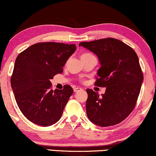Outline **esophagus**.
Wrapping results in <instances>:
<instances>
[{
  "instance_id": "1",
  "label": "esophagus",
  "mask_w": 156,
  "mask_h": 156,
  "mask_svg": "<svg viewBox=\"0 0 156 156\" xmlns=\"http://www.w3.org/2000/svg\"><path fill=\"white\" fill-rule=\"evenodd\" d=\"M80 90H82V89L81 87H75V88H74V92H77L79 91H80Z\"/></svg>"
}]
</instances>
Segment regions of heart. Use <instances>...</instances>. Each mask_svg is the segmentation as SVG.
<instances>
[{
    "mask_svg": "<svg viewBox=\"0 0 156 156\" xmlns=\"http://www.w3.org/2000/svg\"><path fill=\"white\" fill-rule=\"evenodd\" d=\"M91 55V54H89V53H83V54H82L81 57H85V56H87V55Z\"/></svg>",
    "mask_w": 156,
    "mask_h": 156,
    "instance_id": "b5f03b06",
    "label": "heart"
}]
</instances>
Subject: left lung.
Here are the masks:
<instances>
[{"mask_svg": "<svg viewBox=\"0 0 156 156\" xmlns=\"http://www.w3.org/2000/svg\"><path fill=\"white\" fill-rule=\"evenodd\" d=\"M79 46L98 56L101 67L95 85L106 87L101 96L87 89L88 118L101 127L120 123L134 110L144 81L138 56L130 46L113 38L82 42Z\"/></svg>", "mask_w": 156, "mask_h": 156, "instance_id": "8db88e82", "label": "left lung"}]
</instances>
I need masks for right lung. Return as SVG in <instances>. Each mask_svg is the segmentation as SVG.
<instances>
[{"mask_svg":"<svg viewBox=\"0 0 156 156\" xmlns=\"http://www.w3.org/2000/svg\"><path fill=\"white\" fill-rule=\"evenodd\" d=\"M76 50L75 44L38 43L20 53L11 76V87L22 114L43 127L55 124L73 94L70 86L51 89L50 80L63 71V66Z\"/></svg>","mask_w":156,"mask_h":156,"instance_id":"1","label":"right lung"}]
</instances>
